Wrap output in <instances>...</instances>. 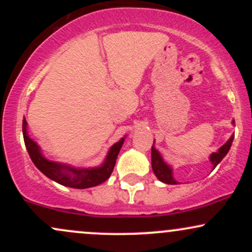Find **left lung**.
Listing matches in <instances>:
<instances>
[{"label": "left lung", "instance_id": "obj_1", "mask_svg": "<svg viewBox=\"0 0 252 252\" xmlns=\"http://www.w3.org/2000/svg\"><path fill=\"white\" fill-rule=\"evenodd\" d=\"M232 141L233 136H231L230 140H228L224 146L220 147V148L218 149V152L213 153V154L211 155L210 160L213 164V168H216L217 164L220 162L222 158H224V156L227 154V152L231 148V144H232ZM152 167L153 170H154V174L156 175V178H158V180L164 182V184L176 185V181L173 179L172 169H170L169 166H167V164L163 162L160 153H158L154 147H152Z\"/></svg>", "mask_w": 252, "mask_h": 252}]
</instances>
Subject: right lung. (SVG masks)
<instances>
[{"instance_id": "1", "label": "right lung", "mask_w": 252, "mask_h": 252, "mask_svg": "<svg viewBox=\"0 0 252 252\" xmlns=\"http://www.w3.org/2000/svg\"><path fill=\"white\" fill-rule=\"evenodd\" d=\"M26 126H27V122H26V120H24V123H22L24 140L26 148L28 150V154H30L33 163L47 178L52 179V180L58 182V184L63 185V186L72 187V189H89V187L97 186V185L108 180L109 176L111 175L112 170H114L117 155L124 142V138H122L120 142L115 143L111 147L108 158H106L105 162L103 163L102 167L91 169H76L46 160L41 155V153H40L37 144L28 137Z\"/></svg>"}]
</instances>
